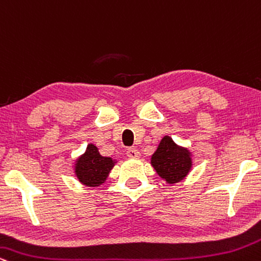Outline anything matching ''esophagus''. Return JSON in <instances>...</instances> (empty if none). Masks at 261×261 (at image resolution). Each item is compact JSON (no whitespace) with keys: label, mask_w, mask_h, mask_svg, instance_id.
Here are the masks:
<instances>
[{"label":"esophagus","mask_w":261,"mask_h":261,"mask_svg":"<svg viewBox=\"0 0 261 261\" xmlns=\"http://www.w3.org/2000/svg\"><path fill=\"white\" fill-rule=\"evenodd\" d=\"M139 155H140V152H139V150H138L137 148L127 149V156H128V158L137 159V158H139Z\"/></svg>","instance_id":"34e87169"}]
</instances>
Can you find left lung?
I'll return each instance as SVG.
<instances>
[{
	"label": "left lung",
	"instance_id": "1",
	"mask_svg": "<svg viewBox=\"0 0 261 261\" xmlns=\"http://www.w3.org/2000/svg\"><path fill=\"white\" fill-rule=\"evenodd\" d=\"M151 165L167 183H177L191 170V154L187 149L177 146L170 137H164L151 156Z\"/></svg>",
	"mask_w": 261,
	"mask_h": 261
}]
</instances>
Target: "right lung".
I'll return each instance as SVG.
<instances>
[{
  "instance_id": "add662e5",
  "label": "right lung",
  "mask_w": 261,
  "mask_h": 261,
  "mask_svg": "<svg viewBox=\"0 0 261 261\" xmlns=\"http://www.w3.org/2000/svg\"><path fill=\"white\" fill-rule=\"evenodd\" d=\"M115 162L111 158H103L93 144H89L84 155L76 160L75 174L85 186L97 187L105 182Z\"/></svg>"
}]
</instances>
